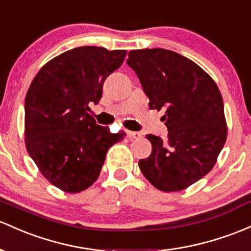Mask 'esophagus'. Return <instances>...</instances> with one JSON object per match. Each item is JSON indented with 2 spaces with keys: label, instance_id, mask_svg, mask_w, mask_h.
<instances>
[{
  "label": "esophagus",
  "instance_id": "esophagus-1",
  "mask_svg": "<svg viewBox=\"0 0 251 251\" xmlns=\"http://www.w3.org/2000/svg\"><path fill=\"white\" fill-rule=\"evenodd\" d=\"M126 134H127V138L130 139H136L140 137L139 132H134V131H126Z\"/></svg>",
  "mask_w": 251,
  "mask_h": 251
}]
</instances>
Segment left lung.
<instances>
[{"instance_id":"1","label":"left lung","mask_w":251,"mask_h":251,"mask_svg":"<svg viewBox=\"0 0 251 251\" xmlns=\"http://www.w3.org/2000/svg\"><path fill=\"white\" fill-rule=\"evenodd\" d=\"M126 63L138 76L150 108L166 109L167 138L148 134L152 151L139 161L140 170L159 191H182L210 173L224 147L222 94L197 63L174 51L133 50Z\"/></svg>"}]
</instances>
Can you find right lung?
Wrapping results in <instances>:
<instances>
[{"instance_id":"1","label":"right lung","mask_w":251,"mask_h":251,"mask_svg":"<svg viewBox=\"0 0 251 251\" xmlns=\"http://www.w3.org/2000/svg\"><path fill=\"white\" fill-rule=\"evenodd\" d=\"M125 56V50L98 46L69 50L40 69L27 92V151L46 180L62 191L78 193L92 186L108 149L126 136L111 133L88 113Z\"/></svg>"}]
</instances>
